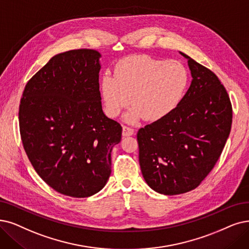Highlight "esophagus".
Segmentation results:
<instances>
[{"label": "esophagus", "instance_id": "obj_1", "mask_svg": "<svg viewBox=\"0 0 249 249\" xmlns=\"http://www.w3.org/2000/svg\"><path fill=\"white\" fill-rule=\"evenodd\" d=\"M134 134V128L131 126H127V125H124L123 126V135L124 136H132Z\"/></svg>", "mask_w": 249, "mask_h": 249}]
</instances>
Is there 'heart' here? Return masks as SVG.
Masks as SVG:
<instances>
[{
    "label": "heart",
    "instance_id": "1",
    "mask_svg": "<svg viewBox=\"0 0 249 249\" xmlns=\"http://www.w3.org/2000/svg\"><path fill=\"white\" fill-rule=\"evenodd\" d=\"M189 84V72L177 60H159L147 55L123 59L105 74L100 93L105 113L117 117L131 103L125 121L136 123L146 117L159 121L172 113L183 99Z\"/></svg>",
    "mask_w": 249,
    "mask_h": 249
}]
</instances>
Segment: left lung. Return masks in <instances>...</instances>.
<instances>
[{
  "label": "left lung",
  "mask_w": 249,
  "mask_h": 249,
  "mask_svg": "<svg viewBox=\"0 0 249 249\" xmlns=\"http://www.w3.org/2000/svg\"><path fill=\"white\" fill-rule=\"evenodd\" d=\"M188 59L192 83L180 104L137 134L139 162L146 183L164 195L193 190L221 156L232 125V104L211 69Z\"/></svg>",
  "instance_id": "1"
}]
</instances>
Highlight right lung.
<instances>
[{"mask_svg": "<svg viewBox=\"0 0 249 249\" xmlns=\"http://www.w3.org/2000/svg\"><path fill=\"white\" fill-rule=\"evenodd\" d=\"M100 53L77 49L58 54L27 82L19 128L29 161L55 191L85 198L111 174V150L123 127L102 110Z\"/></svg>", "mask_w": 249, "mask_h": 249, "instance_id": "1", "label": "right lung"}]
</instances>
